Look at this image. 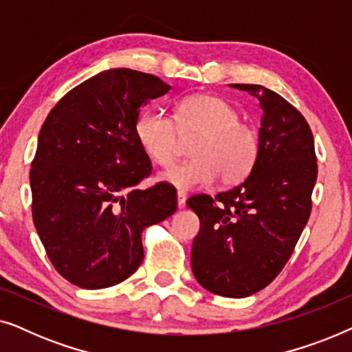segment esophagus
<instances>
[{
    "instance_id": "obj_1",
    "label": "esophagus",
    "mask_w": 352,
    "mask_h": 352,
    "mask_svg": "<svg viewBox=\"0 0 352 352\" xmlns=\"http://www.w3.org/2000/svg\"><path fill=\"white\" fill-rule=\"evenodd\" d=\"M186 200H187L186 192H182V190L177 192V208H184Z\"/></svg>"
}]
</instances>
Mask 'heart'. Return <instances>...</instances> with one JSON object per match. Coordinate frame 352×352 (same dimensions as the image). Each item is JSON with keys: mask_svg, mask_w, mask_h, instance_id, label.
I'll list each match as a JSON object with an SVG mask.
<instances>
[{"mask_svg": "<svg viewBox=\"0 0 352 352\" xmlns=\"http://www.w3.org/2000/svg\"><path fill=\"white\" fill-rule=\"evenodd\" d=\"M134 134L160 166L175 163L181 138H194L190 160L160 175L162 181L184 190L208 186L216 177L224 186L237 184L252 173L259 155L258 128L240 120L237 107L218 96H189L177 102L173 118L158 109H144L134 122Z\"/></svg>", "mask_w": 352, "mask_h": 352, "instance_id": "heart-1", "label": "heart"}]
</instances>
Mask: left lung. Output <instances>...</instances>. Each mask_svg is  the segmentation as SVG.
<instances>
[{
  "mask_svg": "<svg viewBox=\"0 0 352 352\" xmlns=\"http://www.w3.org/2000/svg\"><path fill=\"white\" fill-rule=\"evenodd\" d=\"M230 86L248 91L263 109L258 162L234 189L187 200L200 219L190 259L206 290L245 298L267 287L290 259L311 214L317 157L309 124L288 100L261 85Z\"/></svg>",
  "mask_w": 352,
  "mask_h": 352,
  "instance_id": "obj_1",
  "label": "left lung"
}]
</instances>
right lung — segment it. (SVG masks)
<instances>
[{
    "label": "right lung",
    "instance_id": "1",
    "mask_svg": "<svg viewBox=\"0 0 352 352\" xmlns=\"http://www.w3.org/2000/svg\"><path fill=\"white\" fill-rule=\"evenodd\" d=\"M171 89L158 76L105 70L70 89L43 123L32 162V214L56 271L98 290L141 266V234L176 211L170 184L146 190L151 158L134 122L147 100Z\"/></svg>",
    "mask_w": 352,
    "mask_h": 352
}]
</instances>
